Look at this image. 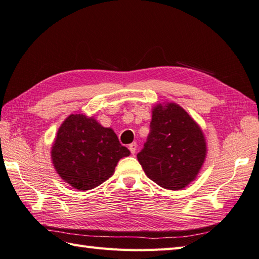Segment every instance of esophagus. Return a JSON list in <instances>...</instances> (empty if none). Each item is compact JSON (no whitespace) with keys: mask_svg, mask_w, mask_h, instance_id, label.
Returning <instances> with one entry per match:
<instances>
[{"mask_svg":"<svg viewBox=\"0 0 259 259\" xmlns=\"http://www.w3.org/2000/svg\"><path fill=\"white\" fill-rule=\"evenodd\" d=\"M128 148H130L131 153L134 155V154L136 153V149H137V144H136V143H132V144L128 146Z\"/></svg>","mask_w":259,"mask_h":259,"instance_id":"obj_1","label":"esophagus"}]
</instances>
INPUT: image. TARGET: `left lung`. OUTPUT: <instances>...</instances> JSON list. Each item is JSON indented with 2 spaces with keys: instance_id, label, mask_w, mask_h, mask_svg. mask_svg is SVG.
<instances>
[{
  "instance_id": "1",
  "label": "left lung",
  "mask_w": 259,
  "mask_h": 259,
  "mask_svg": "<svg viewBox=\"0 0 259 259\" xmlns=\"http://www.w3.org/2000/svg\"><path fill=\"white\" fill-rule=\"evenodd\" d=\"M207 155L200 126L182 106L167 102L152 110L151 132L137 159L149 180L180 191L197 177Z\"/></svg>"
}]
</instances>
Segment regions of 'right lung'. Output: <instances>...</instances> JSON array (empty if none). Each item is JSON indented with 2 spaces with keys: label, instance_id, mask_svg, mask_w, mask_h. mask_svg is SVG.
<instances>
[{
  "label": "right lung",
  "instance_id": "1",
  "mask_svg": "<svg viewBox=\"0 0 259 259\" xmlns=\"http://www.w3.org/2000/svg\"><path fill=\"white\" fill-rule=\"evenodd\" d=\"M131 152L111 127L93 116L71 114L60 126L51 158L57 174L77 191H90L108 180L118 160Z\"/></svg>",
  "mask_w": 259,
  "mask_h": 259
}]
</instances>
